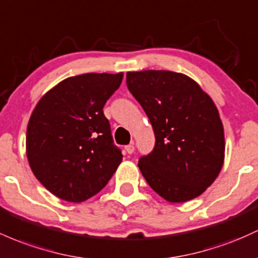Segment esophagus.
Instances as JSON below:
<instances>
[{
  "instance_id": "1",
  "label": "esophagus",
  "mask_w": 258,
  "mask_h": 258,
  "mask_svg": "<svg viewBox=\"0 0 258 258\" xmlns=\"http://www.w3.org/2000/svg\"><path fill=\"white\" fill-rule=\"evenodd\" d=\"M124 151L128 153V154H132L135 152V146L134 144H128V146L124 147Z\"/></svg>"
}]
</instances>
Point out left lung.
Instances as JSON below:
<instances>
[{"label":"left lung","mask_w":258,"mask_h":258,"mask_svg":"<svg viewBox=\"0 0 258 258\" xmlns=\"http://www.w3.org/2000/svg\"><path fill=\"white\" fill-rule=\"evenodd\" d=\"M127 88L151 121L155 146L138 168L164 200L202 195L224 164V128L216 104L197 82L171 71L127 72Z\"/></svg>","instance_id":"obj_1"}]
</instances>
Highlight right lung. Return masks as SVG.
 <instances>
[{
	"label": "right lung",
	"mask_w": 258,
	"mask_h": 258,
	"mask_svg": "<svg viewBox=\"0 0 258 258\" xmlns=\"http://www.w3.org/2000/svg\"><path fill=\"white\" fill-rule=\"evenodd\" d=\"M122 78V72L66 78L34 107L25 140L28 161L56 197L75 203L93 197L122 161L103 112Z\"/></svg>",
	"instance_id": "right-lung-1"
}]
</instances>
